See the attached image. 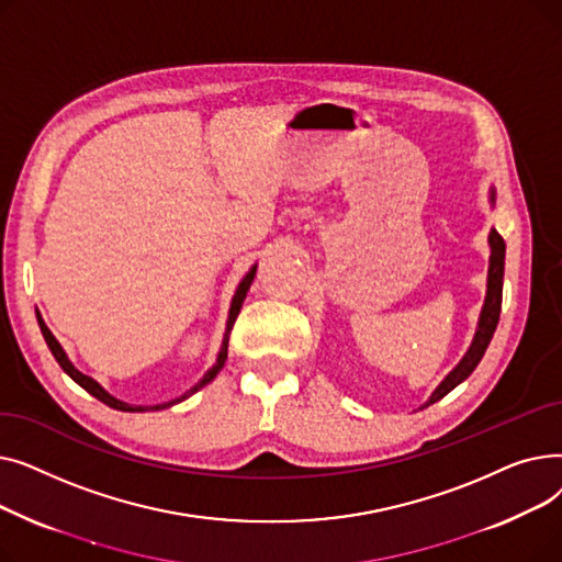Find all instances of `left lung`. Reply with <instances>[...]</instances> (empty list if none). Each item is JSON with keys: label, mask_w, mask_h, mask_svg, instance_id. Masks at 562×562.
<instances>
[{"label": "left lung", "mask_w": 562, "mask_h": 562, "mask_svg": "<svg viewBox=\"0 0 562 562\" xmlns=\"http://www.w3.org/2000/svg\"><path fill=\"white\" fill-rule=\"evenodd\" d=\"M492 200H494V193H492ZM490 246H492V257H490L487 296H485V305L481 312L476 337H474V341H471V348L467 350L462 362L432 392V396L426 405H432L435 401L445 398L453 387L460 385L464 378H469L471 371H474L479 367V362L483 360L485 350L492 341V335H494L496 323H498V314H501V299H504V266H506V244H504V236H501L496 229H492V234H490Z\"/></svg>", "instance_id": "1"}]
</instances>
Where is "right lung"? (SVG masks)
<instances>
[{
  "mask_svg": "<svg viewBox=\"0 0 562 562\" xmlns=\"http://www.w3.org/2000/svg\"><path fill=\"white\" fill-rule=\"evenodd\" d=\"M255 273H257V266H252V269L248 271V276L241 280V284H239V289H236V293H234V299H232V307H229V318H227V333L232 330V326H234V321H236V316H239V312H241V305H244V299H246V293H248V289H250V284H252V280H255ZM38 316V326H41V333H43V337H45V341H47V346H49V350H52V356H54V360L61 364V369L77 382L79 387H83L88 394H93L98 401H102L104 405H109V407H113V409H123V412H145V409H166V407H170V405H175V403H180V401H184V398H189L191 394H195L200 387H204L206 382H212L214 378H216V373L221 371V367H223V362H225V358H227V333H225V339H223V346H221V352H218V360H216V364L204 373V378L198 382L195 387H191L187 394H182L180 398H172V401H168V403H159V405H153V407H145V405H130V403H123V401H117V398H113L109 392H104L98 382L93 380V378H88V375H83L81 371H77L75 367H72V362L68 360V356L64 352V348H61V344H58L56 339H54V335L49 333V328L45 326V321L41 318V314H36Z\"/></svg>",
  "mask_w": 562,
  "mask_h": 562,
  "instance_id": "1",
  "label": "right lung"
}]
</instances>
